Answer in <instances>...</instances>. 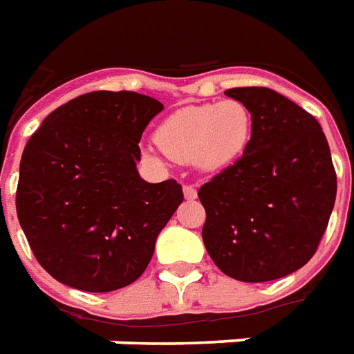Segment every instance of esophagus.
<instances>
[{
    "instance_id": "34e87169",
    "label": "esophagus",
    "mask_w": 354,
    "mask_h": 354,
    "mask_svg": "<svg viewBox=\"0 0 354 354\" xmlns=\"http://www.w3.org/2000/svg\"><path fill=\"white\" fill-rule=\"evenodd\" d=\"M183 196L187 200H194L198 196V193H196V189L193 185H183Z\"/></svg>"
}]
</instances>
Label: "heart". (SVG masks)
Instances as JSON below:
<instances>
[{"instance_id":"heart-1","label":"heart","mask_w":354,"mask_h":354,"mask_svg":"<svg viewBox=\"0 0 354 354\" xmlns=\"http://www.w3.org/2000/svg\"><path fill=\"white\" fill-rule=\"evenodd\" d=\"M252 132V112L239 99L185 106L161 122L156 143L176 161H194L204 171H218L242 154Z\"/></svg>"}]
</instances>
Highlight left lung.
<instances>
[{"instance_id":"obj_1","label":"left lung","mask_w":354,"mask_h":354,"mask_svg":"<svg viewBox=\"0 0 354 354\" xmlns=\"http://www.w3.org/2000/svg\"><path fill=\"white\" fill-rule=\"evenodd\" d=\"M252 112L242 156L204 183L198 198L213 263L233 279L285 277L313 259L336 200V171L319 122L268 88H232Z\"/></svg>"}]
</instances>
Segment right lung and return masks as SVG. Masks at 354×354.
<instances>
[{"label":"right lung","mask_w":354,"mask_h":354,"mask_svg":"<svg viewBox=\"0 0 354 354\" xmlns=\"http://www.w3.org/2000/svg\"><path fill=\"white\" fill-rule=\"evenodd\" d=\"M163 104L136 91H91L44 119L19 163L16 213L36 261L64 285L112 292L149 266L183 202L176 180L139 178V141Z\"/></svg>","instance_id":"right-lung-1"}]
</instances>
